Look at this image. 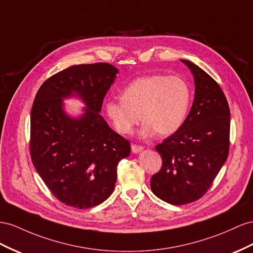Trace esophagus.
Here are the masks:
<instances>
[{
	"label": "esophagus",
	"mask_w": 253,
	"mask_h": 253,
	"mask_svg": "<svg viewBox=\"0 0 253 253\" xmlns=\"http://www.w3.org/2000/svg\"><path fill=\"white\" fill-rule=\"evenodd\" d=\"M132 152L133 153H139L140 151H142V147H140V146H137V145H132Z\"/></svg>",
	"instance_id": "34e87169"
}]
</instances>
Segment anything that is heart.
Wrapping results in <instances>:
<instances>
[{
	"label": "heart",
	"instance_id": "1",
	"mask_svg": "<svg viewBox=\"0 0 253 253\" xmlns=\"http://www.w3.org/2000/svg\"><path fill=\"white\" fill-rule=\"evenodd\" d=\"M190 101L192 91L182 78L151 74L132 81L122 90L121 100H107L104 110L120 134L132 133L142 119L145 121L140 132L142 137L155 132L167 136L183 126Z\"/></svg>",
	"mask_w": 253,
	"mask_h": 253
}]
</instances>
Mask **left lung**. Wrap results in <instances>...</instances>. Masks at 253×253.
<instances>
[{"instance_id":"8db88e82","label":"left lung","mask_w":253,"mask_h":253,"mask_svg":"<svg viewBox=\"0 0 253 253\" xmlns=\"http://www.w3.org/2000/svg\"><path fill=\"white\" fill-rule=\"evenodd\" d=\"M181 61L194 77V103L183 126L155 147L163 165L150 183L156 197L173 206L208 192L227 161L230 137V110L220 86L192 61Z\"/></svg>"}]
</instances>
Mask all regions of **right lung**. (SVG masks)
Instances as JSON below:
<instances>
[{
    "mask_svg": "<svg viewBox=\"0 0 253 253\" xmlns=\"http://www.w3.org/2000/svg\"><path fill=\"white\" fill-rule=\"evenodd\" d=\"M119 73L106 63L77 65L54 74L39 88L31 113L32 162L57 199L77 209L99 206L110 197L120 160L131 153L128 140L101 116L103 99ZM80 98L77 118L63 100Z\"/></svg>",
    "mask_w": 253,
    "mask_h": 253,
    "instance_id": "right-lung-1",
    "label": "right lung"
}]
</instances>
